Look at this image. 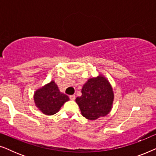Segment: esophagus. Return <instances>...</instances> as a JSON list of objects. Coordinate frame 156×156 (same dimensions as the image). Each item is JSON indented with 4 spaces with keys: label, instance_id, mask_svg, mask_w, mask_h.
Instances as JSON below:
<instances>
[{
    "label": "esophagus",
    "instance_id": "obj_1",
    "mask_svg": "<svg viewBox=\"0 0 156 156\" xmlns=\"http://www.w3.org/2000/svg\"><path fill=\"white\" fill-rule=\"evenodd\" d=\"M69 99H71V100H72V101H74V100L75 99V96H74V95L69 96Z\"/></svg>",
    "mask_w": 156,
    "mask_h": 156
}]
</instances>
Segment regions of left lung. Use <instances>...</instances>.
<instances>
[{
  "mask_svg": "<svg viewBox=\"0 0 156 156\" xmlns=\"http://www.w3.org/2000/svg\"><path fill=\"white\" fill-rule=\"evenodd\" d=\"M114 92L108 80L101 75L91 78L82 89V96L76 97L82 116L89 120H96L107 115L112 109Z\"/></svg>",
  "mask_w": 156,
  "mask_h": 156,
  "instance_id": "obj_1",
  "label": "left lung"
}]
</instances>
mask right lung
<instances>
[{"mask_svg": "<svg viewBox=\"0 0 156 156\" xmlns=\"http://www.w3.org/2000/svg\"><path fill=\"white\" fill-rule=\"evenodd\" d=\"M69 100L67 95L59 91L54 81L37 89L34 94L36 106L46 115L56 114L61 106Z\"/></svg>", "mask_w": 156, "mask_h": 156, "instance_id": "1", "label": "right lung"}]
</instances>
